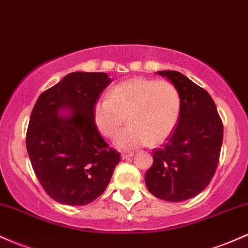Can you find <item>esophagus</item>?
Instances as JSON below:
<instances>
[{
  "instance_id": "obj_1",
  "label": "esophagus",
  "mask_w": 248,
  "mask_h": 248,
  "mask_svg": "<svg viewBox=\"0 0 248 248\" xmlns=\"http://www.w3.org/2000/svg\"><path fill=\"white\" fill-rule=\"evenodd\" d=\"M133 155L135 154H133L132 151H123L122 152V158H123V159H127V158L132 157Z\"/></svg>"
}]
</instances>
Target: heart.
I'll use <instances>...</instances> for the list:
<instances>
[{"label":"heart","mask_w":248,"mask_h":248,"mask_svg":"<svg viewBox=\"0 0 248 248\" xmlns=\"http://www.w3.org/2000/svg\"><path fill=\"white\" fill-rule=\"evenodd\" d=\"M180 111L182 98L173 83L139 77L118 83L110 97L99 99L93 107V119L104 137L115 138L129 119L130 124L117 137L116 145L135 149L168 139Z\"/></svg>","instance_id":"heart-1"}]
</instances>
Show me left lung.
<instances>
[{
	"instance_id": "1",
	"label": "left lung",
	"mask_w": 248,
	"mask_h": 248,
	"mask_svg": "<svg viewBox=\"0 0 248 248\" xmlns=\"http://www.w3.org/2000/svg\"><path fill=\"white\" fill-rule=\"evenodd\" d=\"M176 85L182 111L176 129L158 149L146 171L147 190L157 198L178 202L193 198L206 188L216 173L224 126L216 103L178 71H158Z\"/></svg>"
}]
</instances>
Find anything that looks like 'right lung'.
<instances>
[{
	"instance_id": "obj_1",
	"label": "right lung",
	"mask_w": 248,
	"mask_h": 248,
	"mask_svg": "<svg viewBox=\"0 0 248 248\" xmlns=\"http://www.w3.org/2000/svg\"><path fill=\"white\" fill-rule=\"evenodd\" d=\"M105 72H71L42 93L31 111L27 151L42 187L64 205L93 202L109 185L121 155L94 124L93 107L110 84ZM68 116H60L61 109Z\"/></svg>"
}]
</instances>
